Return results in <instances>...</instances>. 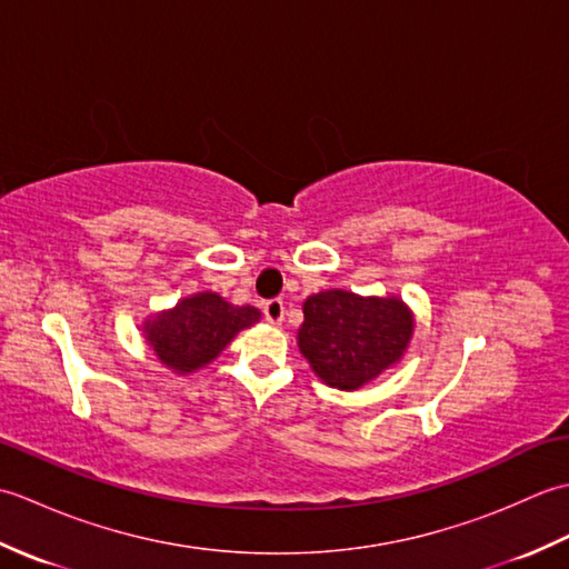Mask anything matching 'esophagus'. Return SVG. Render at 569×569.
<instances>
[{
  "mask_svg": "<svg viewBox=\"0 0 569 569\" xmlns=\"http://www.w3.org/2000/svg\"><path fill=\"white\" fill-rule=\"evenodd\" d=\"M263 316L271 325H281L283 316H286L283 300H269V303H263Z\"/></svg>",
  "mask_w": 569,
  "mask_h": 569,
  "instance_id": "obj_1",
  "label": "esophagus"
}]
</instances>
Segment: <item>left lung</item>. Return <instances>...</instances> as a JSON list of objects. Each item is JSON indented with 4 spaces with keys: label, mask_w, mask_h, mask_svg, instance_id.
<instances>
[{
    "label": "left lung",
    "mask_w": 569,
    "mask_h": 569,
    "mask_svg": "<svg viewBox=\"0 0 569 569\" xmlns=\"http://www.w3.org/2000/svg\"><path fill=\"white\" fill-rule=\"evenodd\" d=\"M298 349L316 377L340 391H359L396 367L413 340L416 316L398 296H359L330 288L308 296Z\"/></svg>",
    "instance_id": "obj_1"
}]
</instances>
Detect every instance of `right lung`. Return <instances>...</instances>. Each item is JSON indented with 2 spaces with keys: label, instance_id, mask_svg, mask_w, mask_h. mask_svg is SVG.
Returning a JSON list of instances; mask_svg holds the SVG:
<instances>
[{
  "label": "right lung",
  "instance_id": "obj_1",
  "mask_svg": "<svg viewBox=\"0 0 569 569\" xmlns=\"http://www.w3.org/2000/svg\"><path fill=\"white\" fill-rule=\"evenodd\" d=\"M259 320L261 312L253 306H234L220 293L200 291L151 312L141 322V335L166 369L188 377L212 365L241 330Z\"/></svg>",
  "mask_w": 569,
  "mask_h": 569
}]
</instances>
